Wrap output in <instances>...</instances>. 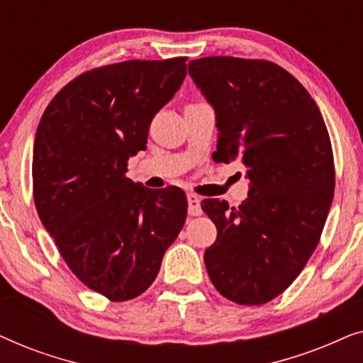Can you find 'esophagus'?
Here are the masks:
<instances>
[{"label":"esophagus","instance_id":"1","mask_svg":"<svg viewBox=\"0 0 363 363\" xmlns=\"http://www.w3.org/2000/svg\"><path fill=\"white\" fill-rule=\"evenodd\" d=\"M188 213H190L191 216H200L201 213H203L200 196L193 195V193H190V195H188Z\"/></svg>","mask_w":363,"mask_h":363}]
</instances>
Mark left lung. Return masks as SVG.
Masks as SVG:
<instances>
[{
  "mask_svg": "<svg viewBox=\"0 0 363 363\" xmlns=\"http://www.w3.org/2000/svg\"><path fill=\"white\" fill-rule=\"evenodd\" d=\"M188 72L216 112L218 162L238 158L250 178L238 208L201 201L218 230L205 251L208 276L236 304H266L319 245L335 186L329 132L306 87L274 62L211 56Z\"/></svg>",
  "mask_w": 363,
  "mask_h": 363,
  "instance_id": "1",
  "label": "left lung"
}]
</instances>
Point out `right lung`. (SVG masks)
<instances>
[{
	"label": "right lung",
	"instance_id": "add662e5",
	"mask_svg": "<svg viewBox=\"0 0 363 363\" xmlns=\"http://www.w3.org/2000/svg\"><path fill=\"white\" fill-rule=\"evenodd\" d=\"M186 76V57L123 61L82 72L39 122L33 152L38 215L62 259L112 302L145 292L186 220L180 188L148 190L125 177L155 113Z\"/></svg>",
	"mask_w": 363,
	"mask_h": 363
}]
</instances>
